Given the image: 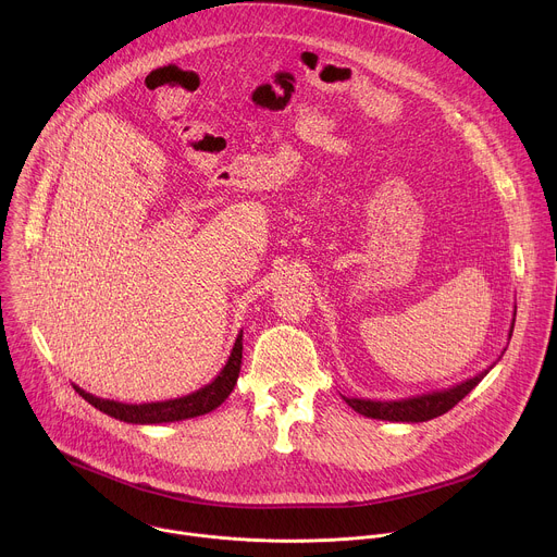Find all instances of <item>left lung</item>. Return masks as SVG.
I'll return each instance as SVG.
<instances>
[{
	"label": "left lung",
	"instance_id": "left-lung-1",
	"mask_svg": "<svg viewBox=\"0 0 557 557\" xmlns=\"http://www.w3.org/2000/svg\"><path fill=\"white\" fill-rule=\"evenodd\" d=\"M513 322H516V310H513V320H511V329H509V339L513 333ZM494 366L496 363H492L487 370L479 372L471 379H465L451 387L408 396V399L372 401V399H348V396H344V401L355 412H359L368 419H381V421H392V423H423V421H430V419H436V417L449 412L460 399H465V396L487 376V372Z\"/></svg>",
	"mask_w": 557,
	"mask_h": 557
}]
</instances>
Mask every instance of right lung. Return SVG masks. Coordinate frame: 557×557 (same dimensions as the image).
Segmentation results:
<instances>
[{
    "label": "right lung",
    "instance_id": "obj_1",
    "mask_svg": "<svg viewBox=\"0 0 557 557\" xmlns=\"http://www.w3.org/2000/svg\"><path fill=\"white\" fill-rule=\"evenodd\" d=\"M240 363H243V331L237 335L233 350L224 363V368L218 372V376L207 383L205 387L181 396V399H170V401H156V404H121V401H110L101 399V396H95L78 385L74 389L78 396L101 410L103 414L125 421V423H136V425H156V423H174V421H185L194 417H202L218 406L224 404L226 396L231 394L237 376H240Z\"/></svg>",
    "mask_w": 557,
    "mask_h": 557
}]
</instances>
